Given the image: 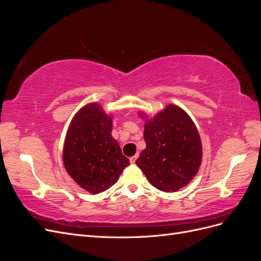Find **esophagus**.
Listing matches in <instances>:
<instances>
[{
  "label": "esophagus",
  "mask_w": 261,
  "mask_h": 261,
  "mask_svg": "<svg viewBox=\"0 0 261 261\" xmlns=\"http://www.w3.org/2000/svg\"><path fill=\"white\" fill-rule=\"evenodd\" d=\"M137 158H138V154H137V153H136L135 155L130 156V158H129V161H130V163H132V164L135 163V162H136V160H137Z\"/></svg>",
  "instance_id": "34e87169"
}]
</instances>
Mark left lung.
I'll return each instance as SVG.
<instances>
[{
    "mask_svg": "<svg viewBox=\"0 0 261 261\" xmlns=\"http://www.w3.org/2000/svg\"><path fill=\"white\" fill-rule=\"evenodd\" d=\"M146 148L136 160L150 184L162 192H176L192 181L202 160L199 133L183 109L169 105L153 117L144 112Z\"/></svg>",
    "mask_w": 261,
    "mask_h": 261,
    "instance_id": "obj_1",
    "label": "left lung"
}]
</instances>
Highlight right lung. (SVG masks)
<instances>
[{"mask_svg":"<svg viewBox=\"0 0 261 261\" xmlns=\"http://www.w3.org/2000/svg\"><path fill=\"white\" fill-rule=\"evenodd\" d=\"M112 115L97 102L84 106L70 122L63 146V163L76 184L90 194L114 185L129 165L112 137Z\"/></svg>","mask_w":261,"mask_h":261,"instance_id":"1","label":"right lung"}]
</instances>
